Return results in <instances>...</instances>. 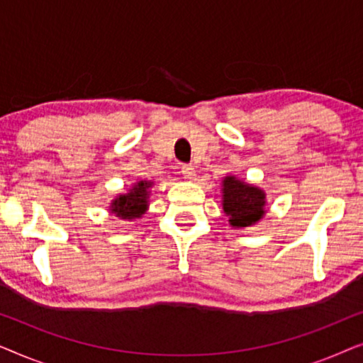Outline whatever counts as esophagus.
I'll use <instances>...</instances> for the list:
<instances>
[{
    "mask_svg": "<svg viewBox=\"0 0 363 363\" xmlns=\"http://www.w3.org/2000/svg\"><path fill=\"white\" fill-rule=\"evenodd\" d=\"M182 177L185 178V180H191V178H195V168L191 165H182Z\"/></svg>",
    "mask_w": 363,
    "mask_h": 363,
    "instance_id": "esophagus-1",
    "label": "esophagus"
}]
</instances>
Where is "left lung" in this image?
<instances>
[{
  "label": "left lung",
  "mask_w": 363,
  "mask_h": 363,
  "mask_svg": "<svg viewBox=\"0 0 363 363\" xmlns=\"http://www.w3.org/2000/svg\"><path fill=\"white\" fill-rule=\"evenodd\" d=\"M223 210L230 216L231 226L246 228L256 225L264 216L266 195L261 188L238 180L236 177H225L223 180Z\"/></svg>",
  "instance_id": "obj_1"
}]
</instances>
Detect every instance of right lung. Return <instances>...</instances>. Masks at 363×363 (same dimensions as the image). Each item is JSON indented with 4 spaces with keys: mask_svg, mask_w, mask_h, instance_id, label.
<instances>
[{
    "mask_svg": "<svg viewBox=\"0 0 363 363\" xmlns=\"http://www.w3.org/2000/svg\"><path fill=\"white\" fill-rule=\"evenodd\" d=\"M152 186V182L140 180L132 186V190L125 195H118L112 201L111 211L116 213V216L121 220H133V218H140L148 208V188Z\"/></svg>",
    "mask_w": 363,
    "mask_h": 363,
    "instance_id": "add662e5",
    "label": "right lung"
}]
</instances>
